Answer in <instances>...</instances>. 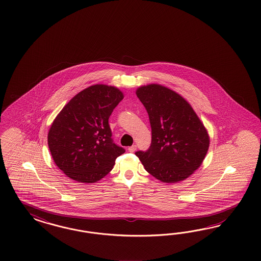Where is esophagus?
<instances>
[{
	"label": "esophagus",
	"instance_id": "esophagus-1",
	"mask_svg": "<svg viewBox=\"0 0 261 261\" xmlns=\"http://www.w3.org/2000/svg\"><path fill=\"white\" fill-rule=\"evenodd\" d=\"M136 149H137V146H136L135 144L134 145H132V146H130V147H128V151H129V152H131V153L135 152Z\"/></svg>",
	"mask_w": 261,
	"mask_h": 261
}]
</instances>
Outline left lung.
<instances>
[{
  "label": "left lung",
  "instance_id": "left-lung-1",
  "mask_svg": "<svg viewBox=\"0 0 261 261\" xmlns=\"http://www.w3.org/2000/svg\"><path fill=\"white\" fill-rule=\"evenodd\" d=\"M136 95L148 113L152 142L138 151L145 170L164 182L190 177L202 165L210 136L191 105L182 95L160 84L141 86Z\"/></svg>",
  "mask_w": 261,
  "mask_h": 261
}]
</instances>
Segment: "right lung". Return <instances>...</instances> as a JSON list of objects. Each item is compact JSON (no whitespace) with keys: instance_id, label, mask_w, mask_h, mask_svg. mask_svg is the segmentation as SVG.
<instances>
[{"instance_id":"add662e5","label":"right lung","mask_w":261,"mask_h":261,"mask_svg":"<svg viewBox=\"0 0 261 261\" xmlns=\"http://www.w3.org/2000/svg\"><path fill=\"white\" fill-rule=\"evenodd\" d=\"M115 86L95 84L74 95L56 116L47 144L56 166L79 182H96L125 150L113 142L108 119L123 99Z\"/></svg>"}]
</instances>
